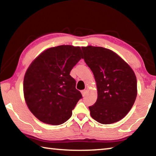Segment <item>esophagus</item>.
Returning a JSON list of instances; mask_svg holds the SVG:
<instances>
[{"label": "esophagus", "mask_w": 156, "mask_h": 156, "mask_svg": "<svg viewBox=\"0 0 156 156\" xmlns=\"http://www.w3.org/2000/svg\"><path fill=\"white\" fill-rule=\"evenodd\" d=\"M81 94H82V95H83V96H85V94H86V90H82V91H81Z\"/></svg>", "instance_id": "34e87169"}]
</instances>
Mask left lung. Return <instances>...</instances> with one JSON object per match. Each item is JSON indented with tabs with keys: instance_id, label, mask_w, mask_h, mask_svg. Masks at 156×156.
<instances>
[{
	"instance_id": "8db88e82",
	"label": "left lung",
	"mask_w": 156,
	"mask_h": 156,
	"mask_svg": "<svg viewBox=\"0 0 156 156\" xmlns=\"http://www.w3.org/2000/svg\"><path fill=\"white\" fill-rule=\"evenodd\" d=\"M84 62L93 72L98 98L89 107L95 120L104 125L118 122L131 110L137 96V80L127 63L101 47H82Z\"/></svg>"
}]
</instances>
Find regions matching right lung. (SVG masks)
Instances as JSON below:
<instances>
[{"label":"right lung","instance_id":"add662e5","mask_svg":"<svg viewBox=\"0 0 156 156\" xmlns=\"http://www.w3.org/2000/svg\"><path fill=\"white\" fill-rule=\"evenodd\" d=\"M80 47L60 45L45 50L34 60L25 73L23 91L31 112L44 123L59 125L72 115L83 96L70 76L83 58Z\"/></svg>","mask_w":156,"mask_h":156}]
</instances>
